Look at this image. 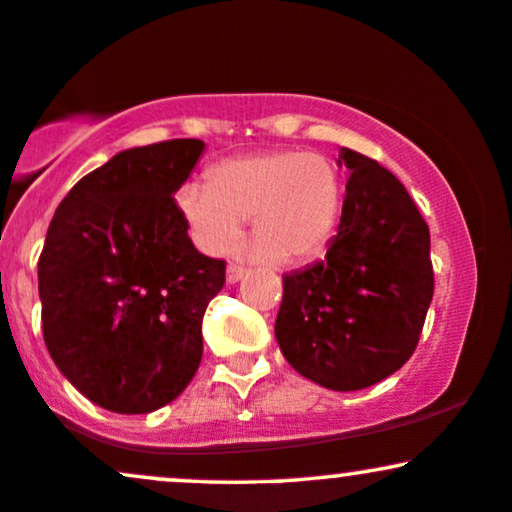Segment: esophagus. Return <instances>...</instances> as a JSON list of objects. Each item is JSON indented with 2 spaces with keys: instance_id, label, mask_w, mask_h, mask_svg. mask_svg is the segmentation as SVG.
Masks as SVG:
<instances>
[{
  "instance_id": "1",
  "label": "esophagus",
  "mask_w": 512,
  "mask_h": 512,
  "mask_svg": "<svg viewBox=\"0 0 512 512\" xmlns=\"http://www.w3.org/2000/svg\"><path fill=\"white\" fill-rule=\"evenodd\" d=\"M243 276H245V267H243V264H238V262L228 264V272H226L228 284H236V281L243 279Z\"/></svg>"
}]
</instances>
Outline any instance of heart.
I'll use <instances>...</instances> for the list:
<instances>
[{
  "label": "heart",
  "mask_w": 512,
  "mask_h": 512,
  "mask_svg": "<svg viewBox=\"0 0 512 512\" xmlns=\"http://www.w3.org/2000/svg\"><path fill=\"white\" fill-rule=\"evenodd\" d=\"M344 204L342 170L332 158L301 149L228 158L209 170V182H187L178 207L195 243L221 252L252 219L262 250L301 262L325 250Z\"/></svg>",
  "instance_id": "1"
}]
</instances>
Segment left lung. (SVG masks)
<instances>
[{
  "label": "left lung",
  "mask_w": 512,
  "mask_h": 512,
  "mask_svg": "<svg viewBox=\"0 0 512 512\" xmlns=\"http://www.w3.org/2000/svg\"><path fill=\"white\" fill-rule=\"evenodd\" d=\"M346 180L327 255L284 276L281 354L303 378L351 392L380 383L414 354L433 298L431 233L390 170L342 149Z\"/></svg>",
  "instance_id": "left-lung-1"
}]
</instances>
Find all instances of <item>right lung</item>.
Segmentation results:
<instances>
[{
	"label": "right lung",
	"instance_id": "1",
	"mask_svg": "<svg viewBox=\"0 0 512 512\" xmlns=\"http://www.w3.org/2000/svg\"><path fill=\"white\" fill-rule=\"evenodd\" d=\"M202 151L199 139L122 151L76 182L45 236V346L81 395L117 414L173 402L202 361L226 260L192 245L173 197Z\"/></svg>",
	"mask_w": 512,
	"mask_h": 512
}]
</instances>
